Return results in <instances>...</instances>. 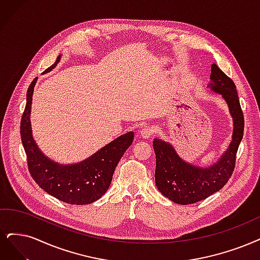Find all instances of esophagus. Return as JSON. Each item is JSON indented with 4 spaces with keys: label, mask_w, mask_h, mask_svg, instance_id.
Returning <instances> with one entry per match:
<instances>
[{
    "label": "esophagus",
    "mask_w": 260,
    "mask_h": 260,
    "mask_svg": "<svg viewBox=\"0 0 260 260\" xmlns=\"http://www.w3.org/2000/svg\"><path fill=\"white\" fill-rule=\"evenodd\" d=\"M155 133V128L153 126H150V125H147V126H143L140 131V135L142 138H149L151 137L153 134Z\"/></svg>",
    "instance_id": "1"
}]
</instances>
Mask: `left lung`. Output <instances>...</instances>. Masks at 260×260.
I'll return each mask as SVG.
<instances>
[{"label":"left lung","mask_w":260,"mask_h":260,"mask_svg":"<svg viewBox=\"0 0 260 260\" xmlns=\"http://www.w3.org/2000/svg\"><path fill=\"white\" fill-rule=\"evenodd\" d=\"M210 79L208 86L222 95L234 121L233 140L220 158L209 167H198L182 159L170 143L157 138L153 140L156 186L162 195L179 205L195 204L224 187L235 170L238 148L243 137L244 117L234 81L216 64L211 66Z\"/></svg>","instance_id":"1"}]
</instances>
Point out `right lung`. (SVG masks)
Here are the masks:
<instances>
[{"label": "right lung", "instance_id": "obj_1", "mask_svg": "<svg viewBox=\"0 0 260 260\" xmlns=\"http://www.w3.org/2000/svg\"><path fill=\"white\" fill-rule=\"evenodd\" d=\"M61 55L44 72L48 73L60 62ZM37 77L26 93V105L20 124L21 141L27 158L28 171L36 183L46 193L63 203L88 205L100 199L107 191L115 167L123 154L132 145L134 133L129 132L115 138L92 156L78 164L62 165L44 155L32 136L31 105Z\"/></svg>", "mask_w": 260, "mask_h": 260}]
</instances>
